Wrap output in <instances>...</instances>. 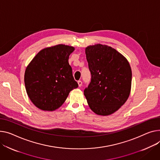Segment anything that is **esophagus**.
<instances>
[{
  "label": "esophagus",
  "mask_w": 160,
  "mask_h": 160,
  "mask_svg": "<svg viewBox=\"0 0 160 160\" xmlns=\"http://www.w3.org/2000/svg\"><path fill=\"white\" fill-rule=\"evenodd\" d=\"M78 86L81 87L82 85V82L81 80H78Z\"/></svg>",
  "instance_id": "esophagus-1"
}]
</instances>
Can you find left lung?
<instances>
[{
  "mask_svg": "<svg viewBox=\"0 0 160 160\" xmlns=\"http://www.w3.org/2000/svg\"><path fill=\"white\" fill-rule=\"evenodd\" d=\"M86 55L91 80L84 89L85 97L94 113L110 115L129 96L132 81L129 63L116 49L105 45L88 46Z\"/></svg>",
  "mask_w": 160,
  "mask_h": 160,
  "instance_id": "obj_1",
  "label": "left lung"
}]
</instances>
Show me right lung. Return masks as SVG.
I'll list each match as a JSON object with an SVG mask.
<instances>
[{
    "label": "right lung",
    "instance_id": "1",
    "mask_svg": "<svg viewBox=\"0 0 160 160\" xmlns=\"http://www.w3.org/2000/svg\"><path fill=\"white\" fill-rule=\"evenodd\" d=\"M74 48L58 44L41 50L27 67L24 83L31 101L38 109L55 111L71 91L78 87L74 80L69 57Z\"/></svg>",
    "mask_w": 160,
    "mask_h": 160
}]
</instances>
